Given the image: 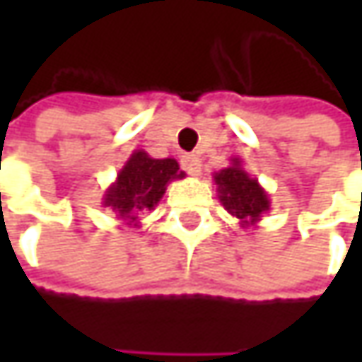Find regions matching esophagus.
I'll use <instances>...</instances> for the list:
<instances>
[{
	"label": "esophagus",
	"mask_w": 362,
	"mask_h": 362,
	"mask_svg": "<svg viewBox=\"0 0 362 362\" xmlns=\"http://www.w3.org/2000/svg\"><path fill=\"white\" fill-rule=\"evenodd\" d=\"M181 167H183L189 175H199V171H202V160L197 159L195 155H183Z\"/></svg>",
	"instance_id": "obj_1"
}]
</instances>
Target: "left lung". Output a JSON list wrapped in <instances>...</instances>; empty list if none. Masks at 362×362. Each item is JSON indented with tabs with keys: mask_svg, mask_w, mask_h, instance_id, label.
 <instances>
[{
	"mask_svg": "<svg viewBox=\"0 0 362 362\" xmlns=\"http://www.w3.org/2000/svg\"><path fill=\"white\" fill-rule=\"evenodd\" d=\"M219 193V202L235 216L242 226H256L259 217L270 209L268 193L257 183V179L250 177L242 167V160L231 159L230 167L214 175Z\"/></svg>",
	"mask_w": 362,
	"mask_h": 362,
	"instance_id": "left-lung-1",
	"label": "left lung"
}]
</instances>
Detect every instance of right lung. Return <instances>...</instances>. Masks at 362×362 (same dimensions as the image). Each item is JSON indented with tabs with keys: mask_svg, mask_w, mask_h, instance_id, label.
Here are the masks:
<instances>
[{
	"mask_svg": "<svg viewBox=\"0 0 362 362\" xmlns=\"http://www.w3.org/2000/svg\"><path fill=\"white\" fill-rule=\"evenodd\" d=\"M175 159H153L145 151H134L117 175V181L106 189L105 207L112 209L120 221L136 226L139 214L157 207L173 179H183Z\"/></svg>",
	"mask_w": 362,
	"mask_h": 362,
	"instance_id": "right-lung-1",
	"label": "right lung"
}]
</instances>
